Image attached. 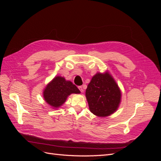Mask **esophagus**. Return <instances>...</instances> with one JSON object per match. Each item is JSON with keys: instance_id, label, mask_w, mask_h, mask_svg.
<instances>
[{"instance_id": "obj_1", "label": "esophagus", "mask_w": 161, "mask_h": 161, "mask_svg": "<svg viewBox=\"0 0 161 161\" xmlns=\"http://www.w3.org/2000/svg\"><path fill=\"white\" fill-rule=\"evenodd\" d=\"M79 89L80 90V91L81 92H83V89H82V87L81 86H79Z\"/></svg>"}]
</instances>
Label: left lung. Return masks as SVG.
<instances>
[{
	"mask_svg": "<svg viewBox=\"0 0 161 161\" xmlns=\"http://www.w3.org/2000/svg\"><path fill=\"white\" fill-rule=\"evenodd\" d=\"M85 95L90 111L99 117L114 114L121 102V91L108 72H97L92 76Z\"/></svg>",
	"mask_w": 161,
	"mask_h": 161,
	"instance_id": "8db88e82",
	"label": "left lung"
}]
</instances>
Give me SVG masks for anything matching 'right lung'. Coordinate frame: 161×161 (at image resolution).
<instances>
[{
  "label": "right lung",
  "instance_id": "right-lung-1",
  "mask_svg": "<svg viewBox=\"0 0 161 161\" xmlns=\"http://www.w3.org/2000/svg\"><path fill=\"white\" fill-rule=\"evenodd\" d=\"M72 93L79 94L80 91L72 82L59 76L53 78L43 92L44 100L53 109L64 104L67 97Z\"/></svg>",
  "mask_w": 161,
  "mask_h": 161
}]
</instances>
